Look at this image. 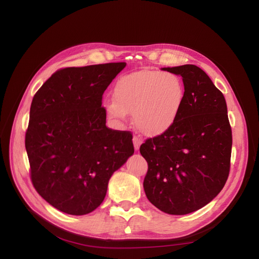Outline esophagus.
<instances>
[{
    "label": "esophagus",
    "mask_w": 259,
    "mask_h": 259,
    "mask_svg": "<svg viewBox=\"0 0 259 259\" xmlns=\"http://www.w3.org/2000/svg\"><path fill=\"white\" fill-rule=\"evenodd\" d=\"M133 143H134V147H135V150H138L139 149V147H140V145L143 144V139L140 138L139 136H134L133 137Z\"/></svg>",
    "instance_id": "1"
}]
</instances>
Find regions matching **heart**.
Listing matches in <instances>:
<instances>
[{
    "instance_id": "obj_1",
    "label": "heart",
    "mask_w": 259,
    "mask_h": 259,
    "mask_svg": "<svg viewBox=\"0 0 259 259\" xmlns=\"http://www.w3.org/2000/svg\"><path fill=\"white\" fill-rule=\"evenodd\" d=\"M185 85L170 72L140 70L121 76L113 90V100L107 101V115L115 121L133 113L138 130L149 136L166 132L182 109Z\"/></svg>"
}]
</instances>
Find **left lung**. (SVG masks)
Instances as JSON below:
<instances>
[{"mask_svg": "<svg viewBox=\"0 0 259 259\" xmlns=\"http://www.w3.org/2000/svg\"><path fill=\"white\" fill-rule=\"evenodd\" d=\"M163 70L183 77L185 98L175 123L140 146L148 163L144 189L160 210L185 215L222 191L230 171L232 133L223 93L201 68Z\"/></svg>", "mask_w": 259, "mask_h": 259, "instance_id": "1", "label": "left lung"}]
</instances>
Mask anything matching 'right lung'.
Masks as SVG:
<instances>
[{
    "label": "right lung",
    "instance_id": "obj_1",
    "mask_svg": "<svg viewBox=\"0 0 259 259\" xmlns=\"http://www.w3.org/2000/svg\"><path fill=\"white\" fill-rule=\"evenodd\" d=\"M125 62L69 67L32 99L26 150L33 187L52 206L85 215L103 203L109 179L134 153L133 135L106 126L101 100Z\"/></svg>",
    "mask_w": 259,
    "mask_h": 259
}]
</instances>
